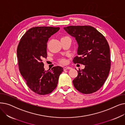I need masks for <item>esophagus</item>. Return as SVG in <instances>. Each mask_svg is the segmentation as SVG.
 Here are the masks:
<instances>
[{
	"mask_svg": "<svg viewBox=\"0 0 125 125\" xmlns=\"http://www.w3.org/2000/svg\"><path fill=\"white\" fill-rule=\"evenodd\" d=\"M71 69V68L70 67H64L63 68L64 70H67V69Z\"/></svg>",
	"mask_w": 125,
	"mask_h": 125,
	"instance_id": "34e87169",
	"label": "esophagus"
}]
</instances>
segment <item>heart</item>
<instances>
[{
    "label": "heart",
    "mask_w": 125,
    "mask_h": 125,
    "mask_svg": "<svg viewBox=\"0 0 125 125\" xmlns=\"http://www.w3.org/2000/svg\"><path fill=\"white\" fill-rule=\"evenodd\" d=\"M59 62L61 63V64H66V60L65 58H61L59 59Z\"/></svg>",
    "instance_id": "heart-1"
}]
</instances>
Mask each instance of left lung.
<instances>
[{
    "label": "left lung",
    "instance_id": "8db88e82",
    "mask_svg": "<svg viewBox=\"0 0 125 125\" xmlns=\"http://www.w3.org/2000/svg\"><path fill=\"white\" fill-rule=\"evenodd\" d=\"M64 29L74 37L78 44V56L73 60L74 64L85 65L77 70L78 75L73 80L75 88L88 94L99 90L106 81L111 65L109 46L100 32L91 26H69Z\"/></svg>",
    "mask_w": 125,
    "mask_h": 125
}]
</instances>
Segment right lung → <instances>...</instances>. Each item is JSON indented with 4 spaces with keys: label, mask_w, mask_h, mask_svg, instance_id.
I'll use <instances>...</instances> for the list:
<instances>
[{
    "label": "right lung",
    "mask_w": 125,
    "mask_h": 125,
    "mask_svg": "<svg viewBox=\"0 0 125 125\" xmlns=\"http://www.w3.org/2000/svg\"><path fill=\"white\" fill-rule=\"evenodd\" d=\"M59 27H35L29 29L19 43L17 54L20 72L28 87L34 93L44 95L57 86L59 77L63 71L60 66L44 70L42 59L47 58V42Z\"/></svg>",
    "instance_id": "right-lung-1"
}]
</instances>
